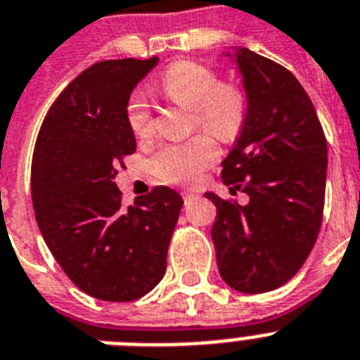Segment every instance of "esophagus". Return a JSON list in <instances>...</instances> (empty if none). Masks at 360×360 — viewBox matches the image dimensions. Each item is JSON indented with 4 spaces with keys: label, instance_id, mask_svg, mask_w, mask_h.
I'll use <instances>...</instances> for the list:
<instances>
[{
    "label": "esophagus",
    "instance_id": "esophagus-1",
    "mask_svg": "<svg viewBox=\"0 0 360 360\" xmlns=\"http://www.w3.org/2000/svg\"><path fill=\"white\" fill-rule=\"evenodd\" d=\"M181 195H183V199H185V203H188V201H192V199L198 195V192H194V190H183Z\"/></svg>",
    "mask_w": 360,
    "mask_h": 360
}]
</instances>
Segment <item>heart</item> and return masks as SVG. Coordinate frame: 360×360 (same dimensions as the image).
I'll return each instance as SVG.
<instances>
[{
    "mask_svg": "<svg viewBox=\"0 0 360 360\" xmlns=\"http://www.w3.org/2000/svg\"><path fill=\"white\" fill-rule=\"evenodd\" d=\"M165 93L175 102L192 108V128L205 129L229 143L241 134L249 113V101L240 86L219 82L217 72L203 63L179 60L166 69L161 80ZM126 120L139 137L152 131L150 102L143 91H134L126 104ZM217 159V146L207 134H198L185 143L166 144L152 157L157 177L172 185H192Z\"/></svg>",
    "mask_w": 360,
    "mask_h": 360,
    "instance_id": "b5f03b06",
    "label": "heart"
}]
</instances>
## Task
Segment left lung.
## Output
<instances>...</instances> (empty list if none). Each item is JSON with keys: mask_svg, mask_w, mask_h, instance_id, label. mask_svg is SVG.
<instances>
[{"mask_svg": "<svg viewBox=\"0 0 360 360\" xmlns=\"http://www.w3.org/2000/svg\"><path fill=\"white\" fill-rule=\"evenodd\" d=\"M249 101L245 126L221 162V179L249 203L216 194L212 225L219 274L249 295L288 283L319 238L328 143L315 105L291 71L249 49L238 53Z\"/></svg>", "mask_w": 360, "mask_h": 360, "instance_id": "left-lung-1", "label": "left lung"}]
</instances>
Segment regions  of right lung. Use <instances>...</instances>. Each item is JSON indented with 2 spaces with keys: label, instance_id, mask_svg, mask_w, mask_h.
I'll list each match as a JSON object with an SVG mask.
<instances>
[{
  "label": "right lung",
  "instance_id": "right-lung-1",
  "mask_svg": "<svg viewBox=\"0 0 360 360\" xmlns=\"http://www.w3.org/2000/svg\"><path fill=\"white\" fill-rule=\"evenodd\" d=\"M157 56L104 60L53 102L32 153L36 221L51 255L78 289L108 302H134L166 271L183 199L168 186L124 207L113 177L135 153L126 104Z\"/></svg>",
  "mask_w": 360,
  "mask_h": 360
}]
</instances>
